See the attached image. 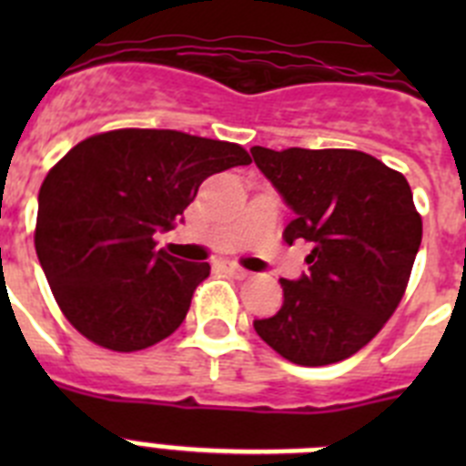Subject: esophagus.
Segmentation results:
<instances>
[{
    "label": "esophagus",
    "instance_id": "1",
    "mask_svg": "<svg viewBox=\"0 0 466 466\" xmlns=\"http://www.w3.org/2000/svg\"><path fill=\"white\" fill-rule=\"evenodd\" d=\"M224 268L228 270V273L233 275V278H238V279L247 278V270H245V268H240V266H236V263H226Z\"/></svg>",
    "mask_w": 466,
    "mask_h": 466
}]
</instances>
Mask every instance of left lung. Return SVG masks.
I'll list each match as a JSON object with an SVG mask.
<instances>
[{
    "mask_svg": "<svg viewBox=\"0 0 466 466\" xmlns=\"http://www.w3.org/2000/svg\"><path fill=\"white\" fill-rule=\"evenodd\" d=\"M252 158L294 212L284 240L312 245L306 273L279 279L282 308L254 329L294 364L348 360L385 327L409 284L422 240L409 182L355 149L252 147Z\"/></svg>",
    "mask_w": 466,
    "mask_h": 466,
    "instance_id": "8db88e82",
    "label": "left lung"
}]
</instances>
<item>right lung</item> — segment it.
Listing matches in <instances>:
<instances>
[{
  "label": "right lung",
  "mask_w": 466,
  "mask_h": 466,
  "mask_svg": "<svg viewBox=\"0 0 466 466\" xmlns=\"http://www.w3.org/2000/svg\"><path fill=\"white\" fill-rule=\"evenodd\" d=\"M252 158L240 144L177 130L93 135L39 188L35 247L57 306L86 339L116 352L179 329L209 263L156 249L208 177Z\"/></svg>",
  "instance_id": "add662e5"
}]
</instances>
